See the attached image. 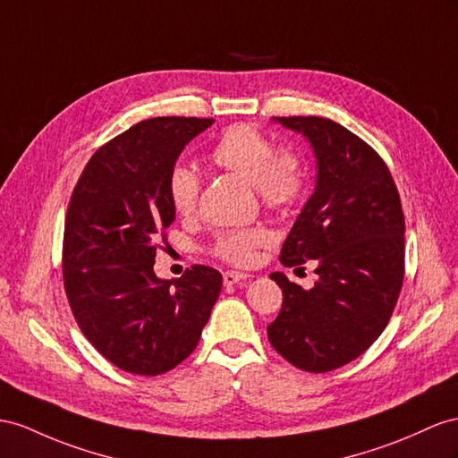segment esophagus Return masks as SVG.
I'll return each mask as SVG.
<instances>
[{"label": "esophagus", "instance_id": "1", "mask_svg": "<svg viewBox=\"0 0 458 458\" xmlns=\"http://www.w3.org/2000/svg\"><path fill=\"white\" fill-rule=\"evenodd\" d=\"M248 278H250L248 273H238V271H226L225 275H222V280H225L226 286L238 284V283H242V280H248Z\"/></svg>", "mask_w": 458, "mask_h": 458}]
</instances>
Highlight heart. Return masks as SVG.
I'll list each match as a JSON object with an SVG mask.
<instances>
[{
	"instance_id": "b5f03b06",
	"label": "heart",
	"mask_w": 458,
	"mask_h": 458,
	"mask_svg": "<svg viewBox=\"0 0 458 458\" xmlns=\"http://www.w3.org/2000/svg\"><path fill=\"white\" fill-rule=\"evenodd\" d=\"M218 168L242 175L255 185L267 208L284 210L294 205L306 187V162L296 148L276 147L275 140L248 123L228 127L210 150ZM201 193V178L191 168L175 166L168 180V195L178 215H191ZM267 242L261 228L216 233L213 253L232 265H250L255 250Z\"/></svg>"
}]
</instances>
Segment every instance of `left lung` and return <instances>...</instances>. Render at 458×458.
<instances>
[{"mask_svg":"<svg viewBox=\"0 0 458 458\" xmlns=\"http://www.w3.org/2000/svg\"><path fill=\"white\" fill-rule=\"evenodd\" d=\"M306 137L318 158V185L280 250L284 267L318 261L311 290L271 278L283 308L268 341L292 366L325 373L361 356L389 323L404 278V215L383 158L327 117H275Z\"/></svg>","mask_w":458,"mask_h":458,"instance_id":"obj_1","label":"left lung"}]
</instances>
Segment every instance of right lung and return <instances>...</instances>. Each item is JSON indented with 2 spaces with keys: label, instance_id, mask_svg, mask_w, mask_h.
<instances>
[{
  "label": "right lung",
  "instance_id": "right-lung-1",
  "mask_svg": "<svg viewBox=\"0 0 458 458\" xmlns=\"http://www.w3.org/2000/svg\"><path fill=\"white\" fill-rule=\"evenodd\" d=\"M215 120L150 117L90 157L64 230V286L79 329L123 371L160 375L195 350L222 275L193 265L155 275L158 242L175 218L168 180L180 152Z\"/></svg>",
  "mask_w": 458,
  "mask_h": 458
}]
</instances>
